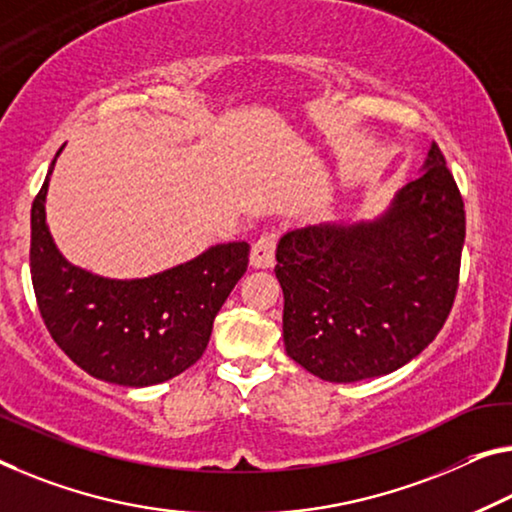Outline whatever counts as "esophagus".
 Masks as SVG:
<instances>
[{"label": "esophagus", "mask_w": 512, "mask_h": 512, "mask_svg": "<svg viewBox=\"0 0 512 512\" xmlns=\"http://www.w3.org/2000/svg\"><path fill=\"white\" fill-rule=\"evenodd\" d=\"M274 245H277V240H274L272 233H265L261 240H256L254 247H251V265L258 267V270L272 267L274 265Z\"/></svg>", "instance_id": "esophagus-1"}]
</instances>
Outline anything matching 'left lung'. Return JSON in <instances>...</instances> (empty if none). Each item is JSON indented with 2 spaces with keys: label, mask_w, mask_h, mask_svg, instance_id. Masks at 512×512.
Masks as SVG:
<instances>
[{
  "label": "left lung",
  "mask_w": 512,
  "mask_h": 512,
  "mask_svg": "<svg viewBox=\"0 0 512 512\" xmlns=\"http://www.w3.org/2000/svg\"><path fill=\"white\" fill-rule=\"evenodd\" d=\"M465 245V203L435 141L421 176L361 222L281 235L283 345L327 382L389 375L435 341L451 313Z\"/></svg>",
  "instance_id": "1"
}]
</instances>
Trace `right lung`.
Instances as JSON below:
<instances>
[{"label": "right lung", "mask_w": 512, "mask_h": 512, "mask_svg": "<svg viewBox=\"0 0 512 512\" xmlns=\"http://www.w3.org/2000/svg\"><path fill=\"white\" fill-rule=\"evenodd\" d=\"M54 155L31 206V281L47 332L77 366L119 387H153L201 359L212 322L247 272L249 245H212L192 261L139 279H109L70 263L47 226Z\"/></svg>", "instance_id": "1"}]
</instances>
